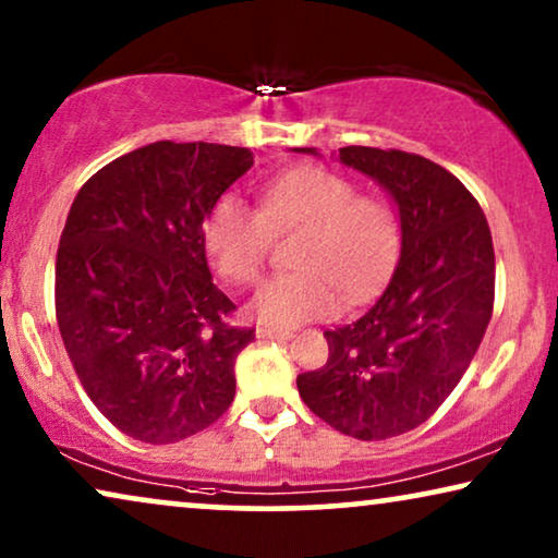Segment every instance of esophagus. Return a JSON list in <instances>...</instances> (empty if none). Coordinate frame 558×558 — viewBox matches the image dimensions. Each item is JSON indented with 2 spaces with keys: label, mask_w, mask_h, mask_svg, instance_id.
<instances>
[{
  "label": "esophagus",
  "mask_w": 558,
  "mask_h": 558,
  "mask_svg": "<svg viewBox=\"0 0 558 558\" xmlns=\"http://www.w3.org/2000/svg\"><path fill=\"white\" fill-rule=\"evenodd\" d=\"M256 338L258 340H292V332L274 330V327H256Z\"/></svg>",
  "instance_id": "esophagus-1"
}]
</instances>
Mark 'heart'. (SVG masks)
I'll use <instances>...</instances> for the list:
<instances>
[{
	"label": "heart",
	"instance_id": "b5f03b06",
	"mask_svg": "<svg viewBox=\"0 0 558 558\" xmlns=\"http://www.w3.org/2000/svg\"><path fill=\"white\" fill-rule=\"evenodd\" d=\"M307 231L296 248L300 271L256 289L251 310L266 325L296 327L332 317L373 292L399 254V218L380 197L361 195L345 174L296 167L266 182L258 210L226 193L203 220V241L220 277L246 287L262 277L274 235Z\"/></svg>",
	"mask_w": 558,
	"mask_h": 558
}]
</instances>
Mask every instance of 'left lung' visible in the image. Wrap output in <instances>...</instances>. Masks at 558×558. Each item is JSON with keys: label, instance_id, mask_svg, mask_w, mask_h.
Returning <instances> with one entry per match:
<instances>
[{"label": "left lung", "instance_id": "8db88e82", "mask_svg": "<svg viewBox=\"0 0 558 558\" xmlns=\"http://www.w3.org/2000/svg\"><path fill=\"white\" fill-rule=\"evenodd\" d=\"M340 162L399 205L401 256L376 304L325 332L330 357L296 388L332 429L378 441L424 424L470 368L493 315L495 251L480 203L432 159L342 147Z\"/></svg>", "mask_w": 558, "mask_h": 558}]
</instances>
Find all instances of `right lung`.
I'll return each instance as SVG.
<instances>
[{"label": "right lung", "mask_w": 558, "mask_h": 558, "mask_svg": "<svg viewBox=\"0 0 558 558\" xmlns=\"http://www.w3.org/2000/svg\"><path fill=\"white\" fill-rule=\"evenodd\" d=\"M254 165L251 149L155 142L78 190L56 258V317L81 386L129 437L170 445L218 422L254 340L228 325L203 220Z\"/></svg>", "instance_id": "obj_1"}]
</instances>
